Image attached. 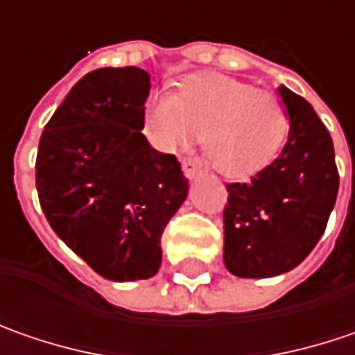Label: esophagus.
I'll return each instance as SVG.
<instances>
[{"mask_svg":"<svg viewBox=\"0 0 355 355\" xmlns=\"http://www.w3.org/2000/svg\"><path fill=\"white\" fill-rule=\"evenodd\" d=\"M202 168H205V162L200 159H184L182 161V173L187 178H194Z\"/></svg>","mask_w":355,"mask_h":355,"instance_id":"obj_1","label":"esophagus"}]
</instances>
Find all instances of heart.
I'll return each mask as SVG.
<instances>
[{
  "instance_id": "obj_1",
  "label": "heart",
  "mask_w": 355,
  "mask_h": 355,
  "mask_svg": "<svg viewBox=\"0 0 355 355\" xmlns=\"http://www.w3.org/2000/svg\"><path fill=\"white\" fill-rule=\"evenodd\" d=\"M143 119L148 139L162 150L205 137L208 161L228 178H248L266 168L290 127L276 95L230 77H191L178 95H153Z\"/></svg>"
}]
</instances>
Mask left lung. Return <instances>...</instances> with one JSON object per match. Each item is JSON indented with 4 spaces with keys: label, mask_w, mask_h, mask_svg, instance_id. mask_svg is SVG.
Segmentation results:
<instances>
[{
    "label": "left lung",
    "mask_w": 355,
    "mask_h": 355,
    "mask_svg": "<svg viewBox=\"0 0 355 355\" xmlns=\"http://www.w3.org/2000/svg\"><path fill=\"white\" fill-rule=\"evenodd\" d=\"M290 131L282 153L248 182L226 184L224 266L240 278H272L296 268L322 239L340 177L334 143L316 111L278 87Z\"/></svg>",
    "instance_id": "1"
}]
</instances>
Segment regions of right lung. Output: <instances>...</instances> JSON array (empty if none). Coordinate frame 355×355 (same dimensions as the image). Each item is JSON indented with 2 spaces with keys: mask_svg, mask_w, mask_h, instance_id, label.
<instances>
[{
  "mask_svg": "<svg viewBox=\"0 0 355 355\" xmlns=\"http://www.w3.org/2000/svg\"><path fill=\"white\" fill-rule=\"evenodd\" d=\"M150 77L103 67L77 81L39 139L35 184L55 234L107 280H145L189 193L175 155L143 135Z\"/></svg>",
  "mask_w": 355,
  "mask_h": 355,
  "instance_id": "1",
  "label": "right lung"
}]
</instances>
